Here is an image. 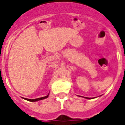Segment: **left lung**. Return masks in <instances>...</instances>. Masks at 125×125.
I'll return each instance as SVG.
<instances>
[{"label":"left lung","mask_w":125,"mask_h":125,"mask_svg":"<svg viewBox=\"0 0 125 125\" xmlns=\"http://www.w3.org/2000/svg\"><path fill=\"white\" fill-rule=\"evenodd\" d=\"M83 98H86V99H88V100H91V99H93V98H87V97H83Z\"/></svg>","instance_id":"obj_1"}]
</instances>
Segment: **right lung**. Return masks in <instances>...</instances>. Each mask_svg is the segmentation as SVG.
Here are the masks:
<instances>
[{"label": "right lung", "mask_w": 125, "mask_h": 125, "mask_svg": "<svg viewBox=\"0 0 125 125\" xmlns=\"http://www.w3.org/2000/svg\"><path fill=\"white\" fill-rule=\"evenodd\" d=\"M49 94H47L46 96H44V97H42V98H36V99H27V98H22L24 100H27V101H31V102H35V101H39V100H44V99H46V98H48L49 96Z\"/></svg>", "instance_id": "1"}]
</instances>
